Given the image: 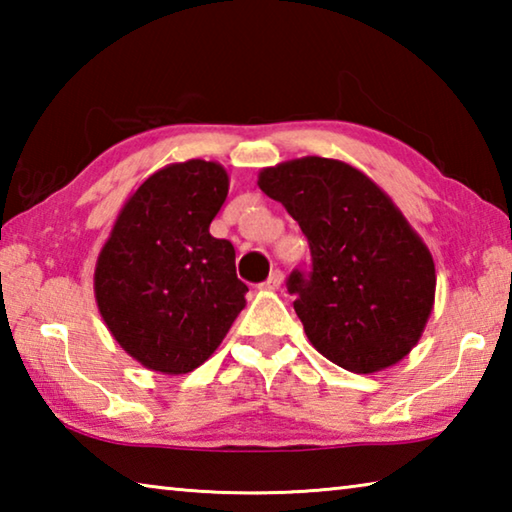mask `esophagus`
Segmentation results:
<instances>
[{"mask_svg": "<svg viewBox=\"0 0 512 512\" xmlns=\"http://www.w3.org/2000/svg\"><path fill=\"white\" fill-rule=\"evenodd\" d=\"M280 284H282V273L280 271H273L271 275H268V280L262 284V289L275 291V289H280Z\"/></svg>", "mask_w": 512, "mask_h": 512, "instance_id": "1", "label": "esophagus"}]
</instances>
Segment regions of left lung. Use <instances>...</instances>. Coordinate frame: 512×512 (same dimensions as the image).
<instances>
[{
    "mask_svg": "<svg viewBox=\"0 0 512 512\" xmlns=\"http://www.w3.org/2000/svg\"><path fill=\"white\" fill-rule=\"evenodd\" d=\"M257 185L309 241L311 271L287 282L309 343L357 375L402 361L431 316L436 266L391 196L352 164L318 155L266 167Z\"/></svg>",
    "mask_w": 512,
    "mask_h": 512,
    "instance_id": "1",
    "label": "left lung"
}]
</instances>
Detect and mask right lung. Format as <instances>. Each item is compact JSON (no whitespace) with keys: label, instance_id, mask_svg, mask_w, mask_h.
Instances as JSON below:
<instances>
[{"label":"right lung","instance_id":"add662e5","mask_svg":"<svg viewBox=\"0 0 512 512\" xmlns=\"http://www.w3.org/2000/svg\"><path fill=\"white\" fill-rule=\"evenodd\" d=\"M230 176L219 162H173L126 198L94 268L99 314L126 354L162 375L212 357L246 307L235 248L214 239Z\"/></svg>","mask_w":512,"mask_h":512}]
</instances>
